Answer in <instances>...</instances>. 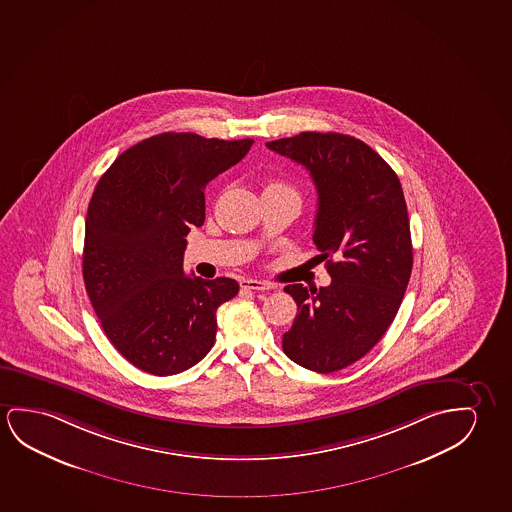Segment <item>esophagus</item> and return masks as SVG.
<instances>
[{
  "label": "esophagus",
  "mask_w": 512,
  "mask_h": 512,
  "mask_svg": "<svg viewBox=\"0 0 512 512\" xmlns=\"http://www.w3.org/2000/svg\"><path fill=\"white\" fill-rule=\"evenodd\" d=\"M240 286H242L244 290H274V284L267 283V281H260V279H251V277L242 279V281H240Z\"/></svg>",
  "instance_id": "obj_1"
}]
</instances>
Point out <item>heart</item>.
I'll list each match as a JSON object with an SVG mask.
<instances>
[{
	"instance_id": "obj_1",
	"label": "heart",
	"mask_w": 512,
	"mask_h": 512,
	"mask_svg": "<svg viewBox=\"0 0 512 512\" xmlns=\"http://www.w3.org/2000/svg\"><path fill=\"white\" fill-rule=\"evenodd\" d=\"M265 194H295V191L283 180H268L267 184L263 185V196Z\"/></svg>"
}]
</instances>
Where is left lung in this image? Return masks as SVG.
Instances as JSON below:
<instances>
[{"label": "left lung", "instance_id": "left-lung-1", "mask_svg": "<svg viewBox=\"0 0 512 512\" xmlns=\"http://www.w3.org/2000/svg\"><path fill=\"white\" fill-rule=\"evenodd\" d=\"M267 146L313 178V242L332 277L320 290L284 288L297 302V316L283 350L298 366L334 373L382 339L405 297L413 251L403 189L394 169L353 136L302 132Z\"/></svg>", "mask_w": 512, "mask_h": 512}]
</instances>
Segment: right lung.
Returning <instances> with one entry per match:
<instances>
[{"mask_svg":"<svg viewBox=\"0 0 512 512\" xmlns=\"http://www.w3.org/2000/svg\"><path fill=\"white\" fill-rule=\"evenodd\" d=\"M252 143L157 134L125 150L93 191L84 286L107 339L145 373H182L214 346L217 307L237 295L238 283L185 275V237L205 222L208 182Z\"/></svg>","mask_w":512,"mask_h":512,"instance_id":"1","label":"right lung"}]
</instances>
